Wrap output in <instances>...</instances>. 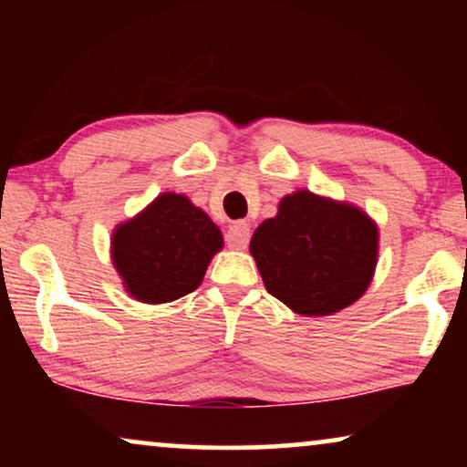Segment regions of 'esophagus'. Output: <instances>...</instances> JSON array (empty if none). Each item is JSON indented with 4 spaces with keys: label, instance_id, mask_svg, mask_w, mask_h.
<instances>
[{
    "label": "esophagus",
    "instance_id": "34e87169",
    "mask_svg": "<svg viewBox=\"0 0 467 467\" xmlns=\"http://www.w3.org/2000/svg\"><path fill=\"white\" fill-rule=\"evenodd\" d=\"M225 240L232 248H246L248 240H251V227H248V223H244V221L232 223L227 229Z\"/></svg>",
    "mask_w": 467,
    "mask_h": 467
}]
</instances>
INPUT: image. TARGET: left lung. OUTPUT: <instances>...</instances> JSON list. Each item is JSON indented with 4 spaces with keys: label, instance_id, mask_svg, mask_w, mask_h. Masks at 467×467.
Segmentation results:
<instances>
[{
    "label": "left lung",
    "instance_id": "left-lung-1",
    "mask_svg": "<svg viewBox=\"0 0 467 467\" xmlns=\"http://www.w3.org/2000/svg\"><path fill=\"white\" fill-rule=\"evenodd\" d=\"M251 253L270 296L297 315L325 317L368 289L379 229L359 208L296 191L257 227Z\"/></svg>",
    "mask_w": 467,
    "mask_h": 467
}]
</instances>
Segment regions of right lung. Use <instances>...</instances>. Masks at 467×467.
Returning a JSON list of instances; mask_svg holds the SVG:
<instances>
[{"label": "right lung", "mask_w": 467, "mask_h": 467, "mask_svg": "<svg viewBox=\"0 0 467 467\" xmlns=\"http://www.w3.org/2000/svg\"><path fill=\"white\" fill-rule=\"evenodd\" d=\"M223 235L184 195L163 193L136 219L117 227L112 261L140 302L165 304L195 291Z\"/></svg>", "instance_id": "obj_1"}]
</instances>
